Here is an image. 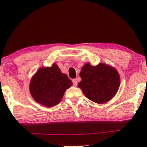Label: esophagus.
Instances as JSON below:
<instances>
[{
	"mask_svg": "<svg viewBox=\"0 0 147 147\" xmlns=\"http://www.w3.org/2000/svg\"><path fill=\"white\" fill-rule=\"evenodd\" d=\"M72 83H73V85L76 86L77 85V84H78V82H77V79H72Z\"/></svg>",
	"mask_w": 147,
	"mask_h": 147,
	"instance_id": "34e87169",
	"label": "esophagus"
}]
</instances>
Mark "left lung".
<instances>
[{
    "instance_id": "obj_1",
    "label": "left lung",
    "mask_w": 147,
    "mask_h": 147,
    "mask_svg": "<svg viewBox=\"0 0 147 147\" xmlns=\"http://www.w3.org/2000/svg\"><path fill=\"white\" fill-rule=\"evenodd\" d=\"M79 75L82 80L78 87L88 99L97 104L109 102L119 89V74L114 68L106 64L101 63L92 66L89 63H86Z\"/></svg>"
}]
</instances>
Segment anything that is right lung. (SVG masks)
Masks as SVG:
<instances>
[{"mask_svg":"<svg viewBox=\"0 0 147 147\" xmlns=\"http://www.w3.org/2000/svg\"><path fill=\"white\" fill-rule=\"evenodd\" d=\"M72 85L68 76L54 63L51 67L38 69L31 79L30 91L36 102L52 107L61 102L64 92Z\"/></svg>","mask_w":147,"mask_h":147,"instance_id":"1","label":"right lung"}]
</instances>
